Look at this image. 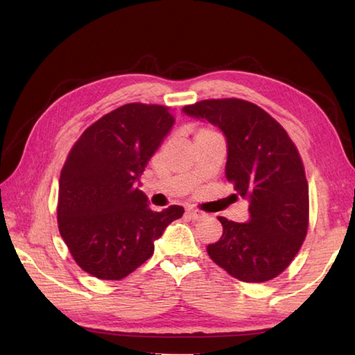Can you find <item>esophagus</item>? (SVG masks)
I'll return each mask as SVG.
<instances>
[{"instance_id": "obj_1", "label": "esophagus", "mask_w": 355, "mask_h": 355, "mask_svg": "<svg viewBox=\"0 0 355 355\" xmlns=\"http://www.w3.org/2000/svg\"><path fill=\"white\" fill-rule=\"evenodd\" d=\"M186 214L189 215L193 221H200V220H205V218H206L205 212H201V210H197V209H192V207L187 209Z\"/></svg>"}]
</instances>
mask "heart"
Listing matches in <instances>:
<instances>
[{
  "label": "heart",
  "mask_w": 355,
  "mask_h": 355,
  "mask_svg": "<svg viewBox=\"0 0 355 355\" xmlns=\"http://www.w3.org/2000/svg\"><path fill=\"white\" fill-rule=\"evenodd\" d=\"M207 131H209V130H200V131H198V134H200V132H207Z\"/></svg>",
  "instance_id": "obj_1"
}]
</instances>
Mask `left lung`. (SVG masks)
<instances>
[{
	"label": "left lung",
	"instance_id": "obj_1",
	"mask_svg": "<svg viewBox=\"0 0 355 355\" xmlns=\"http://www.w3.org/2000/svg\"><path fill=\"white\" fill-rule=\"evenodd\" d=\"M183 112L223 131L225 177L250 212L247 223L218 216L223 236L207 245L210 259L243 282L270 281L290 266L308 230V183L297 148L252 102L210 99L186 105Z\"/></svg>",
	"mask_w": 355,
	"mask_h": 355
}]
</instances>
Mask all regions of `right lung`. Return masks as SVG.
I'll use <instances>...</instances> for the list:
<instances>
[{
  "label": "right lung",
  "mask_w": 355,
  "mask_h": 355,
  "mask_svg": "<svg viewBox=\"0 0 355 355\" xmlns=\"http://www.w3.org/2000/svg\"><path fill=\"white\" fill-rule=\"evenodd\" d=\"M175 119L168 107L126 103L88 126L59 178V233L78 266L119 281L154 253V241L182 218V206L154 212L140 175Z\"/></svg>",
  "instance_id": "right-lung-1"
}]
</instances>
